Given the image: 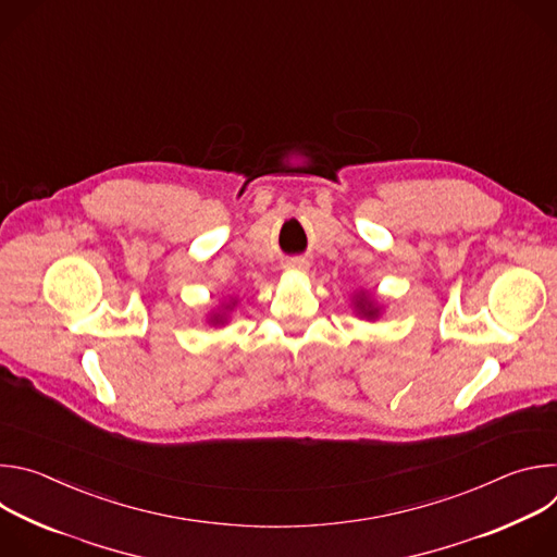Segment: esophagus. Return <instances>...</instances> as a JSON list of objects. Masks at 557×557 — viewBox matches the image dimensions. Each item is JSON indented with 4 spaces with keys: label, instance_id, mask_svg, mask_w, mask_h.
Wrapping results in <instances>:
<instances>
[{
    "label": "esophagus",
    "instance_id": "obj_1",
    "mask_svg": "<svg viewBox=\"0 0 557 557\" xmlns=\"http://www.w3.org/2000/svg\"><path fill=\"white\" fill-rule=\"evenodd\" d=\"M286 271H297V273H306L308 271V262L301 260V258H293V260H286L284 264Z\"/></svg>",
    "mask_w": 557,
    "mask_h": 557
}]
</instances>
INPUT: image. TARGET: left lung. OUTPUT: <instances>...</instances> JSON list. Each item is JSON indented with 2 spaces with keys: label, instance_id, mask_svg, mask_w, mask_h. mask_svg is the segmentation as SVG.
Returning a JSON list of instances; mask_svg holds the SVG:
<instances>
[{
  "label": "left lung",
  "instance_id": "8db88e82",
  "mask_svg": "<svg viewBox=\"0 0 557 557\" xmlns=\"http://www.w3.org/2000/svg\"><path fill=\"white\" fill-rule=\"evenodd\" d=\"M352 308H355L357 317H363V320H368V322H374L383 310V306L376 304V297L370 295L368 290H359L352 295Z\"/></svg>",
  "mask_w": 557,
  "mask_h": 557
}]
</instances>
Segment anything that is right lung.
Returning a JSON list of instances; mask_svg holds the SVG:
<instances>
[{"label": "right lung", "mask_w": 557, "mask_h": 557, "mask_svg": "<svg viewBox=\"0 0 557 557\" xmlns=\"http://www.w3.org/2000/svg\"><path fill=\"white\" fill-rule=\"evenodd\" d=\"M237 306V299L235 297H228V299H224L218 308H213L209 314H207V324L209 326H222V324H226L228 322V314H231V310Z\"/></svg>", "instance_id": "right-lung-1"}]
</instances>
